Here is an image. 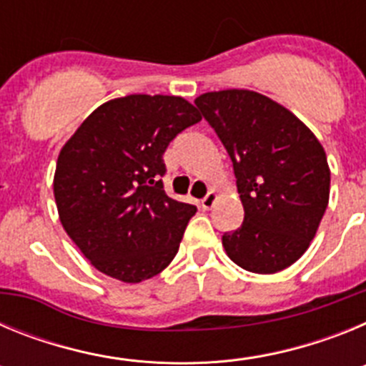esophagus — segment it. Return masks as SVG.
Segmentation results:
<instances>
[{
    "mask_svg": "<svg viewBox=\"0 0 366 366\" xmlns=\"http://www.w3.org/2000/svg\"><path fill=\"white\" fill-rule=\"evenodd\" d=\"M214 202H216V192H214V190H209L205 198L202 199V207L205 209V211H209V209L214 205Z\"/></svg>",
    "mask_w": 366,
    "mask_h": 366,
    "instance_id": "1",
    "label": "esophagus"
}]
</instances>
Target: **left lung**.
I'll use <instances>...</instances> for the list:
<instances>
[{"label": "left lung", "mask_w": 366, "mask_h": 366, "mask_svg": "<svg viewBox=\"0 0 366 366\" xmlns=\"http://www.w3.org/2000/svg\"><path fill=\"white\" fill-rule=\"evenodd\" d=\"M227 150L244 205V223L222 244L245 271L271 274L310 247L330 198L325 148L290 109L249 89L203 93L194 100Z\"/></svg>", "instance_id": "1"}]
</instances>
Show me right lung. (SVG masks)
Listing matches in <instances>:
<instances>
[{
  "instance_id": "add662e5",
  "label": "right lung",
  "mask_w": 366,
  "mask_h": 366,
  "mask_svg": "<svg viewBox=\"0 0 366 366\" xmlns=\"http://www.w3.org/2000/svg\"><path fill=\"white\" fill-rule=\"evenodd\" d=\"M199 121L181 97L128 95L99 106L64 144L53 183L58 216L97 269L137 284L174 260L196 207L167 196L163 154Z\"/></svg>"
}]
</instances>
